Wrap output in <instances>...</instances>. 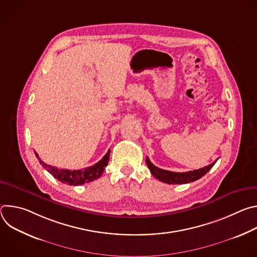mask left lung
<instances>
[{"instance_id": "obj_1", "label": "left lung", "mask_w": 257, "mask_h": 257, "mask_svg": "<svg viewBox=\"0 0 257 257\" xmlns=\"http://www.w3.org/2000/svg\"><path fill=\"white\" fill-rule=\"evenodd\" d=\"M146 165H148L149 169L151 170V173L160 181L164 183H168V184H187V183L194 182L198 179H200L202 176H204L216 163L217 160H215L212 164L198 169L194 171H189V172H184V173H176V172H171V171H166L163 169H160L156 167L152 162L150 161L149 157H146Z\"/></svg>"}]
</instances>
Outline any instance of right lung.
I'll return each mask as SVG.
<instances>
[{
	"label": "right lung",
	"mask_w": 257,
	"mask_h": 257,
	"mask_svg": "<svg viewBox=\"0 0 257 257\" xmlns=\"http://www.w3.org/2000/svg\"><path fill=\"white\" fill-rule=\"evenodd\" d=\"M109 153L111 151H107L104 157L95 165L82 169V170H67V169H59L54 166H50L45 164L39 157V155L35 153L36 158L39 159L40 164L57 180L61 181L64 184L78 186L83 185L85 183H89L93 180L98 179L104 171V168L107 166L109 160Z\"/></svg>",
	"instance_id": "obj_1"
}]
</instances>
